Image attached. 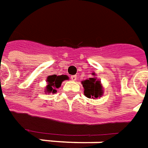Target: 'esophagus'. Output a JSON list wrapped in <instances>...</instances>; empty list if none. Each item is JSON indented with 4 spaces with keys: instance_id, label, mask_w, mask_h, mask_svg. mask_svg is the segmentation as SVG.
<instances>
[{
    "instance_id": "esophagus-1",
    "label": "esophagus",
    "mask_w": 148,
    "mask_h": 148,
    "mask_svg": "<svg viewBox=\"0 0 148 148\" xmlns=\"http://www.w3.org/2000/svg\"><path fill=\"white\" fill-rule=\"evenodd\" d=\"M70 78H71L73 81H75V80L77 79V76H76V75H72V76L70 77Z\"/></svg>"
}]
</instances>
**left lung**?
<instances>
[{
	"label": "left lung",
	"instance_id": "8db88e82",
	"mask_svg": "<svg viewBox=\"0 0 148 148\" xmlns=\"http://www.w3.org/2000/svg\"><path fill=\"white\" fill-rule=\"evenodd\" d=\"M82 86L84 88V95L87 98H98L103 94L102 87L100 82L95 78H91L82 81Z\"/></svg>",
	"mask_w": 148,
	"mask_h": 148
}]
</instances>
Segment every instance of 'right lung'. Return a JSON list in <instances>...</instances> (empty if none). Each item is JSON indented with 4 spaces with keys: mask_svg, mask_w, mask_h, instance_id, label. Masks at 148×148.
Returning <instances> with one entry per match:
<instances>
[{
    "mask_svg": "<svg viewBox=\"0 0 148 148\" xmlns=\"http://www.w3.org/2000/svg\"><path fill=\"white\" fill-rule=\"evenodd\" d=\"M68 79L67 75H61V76H57L56 74L50 75L48 77L47 82H48V86L46 87V91L48 92H53L55 93L57 91V88L61 86V82L64 80Z\"/></svg>",
    "mask_w": 148,
    "mask_h": 148,
    "instance_id": "add662e5",
    "label": "right lung"
}]
</instances>
